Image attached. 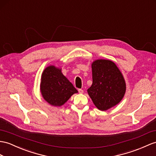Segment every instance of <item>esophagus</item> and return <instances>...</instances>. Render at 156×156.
Here are the masks:
<instances>
[{"label":"esophagus","instance_id":"obj_1","mask_svg":"<svg viewBox=\"0 0 156 156\" xmlns=\"http://www.w3.org/2000/svg\"><path fill=\"white\" fill-rule=\"evenodd\" d=\"M78 91H79V93H80V94H82V93H83V89H78Z\"/></svg>","mask_w":156,"mask_h":156}]
</instances>
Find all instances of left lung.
I'll use <instances>...</instances> for the list:
<instances>
[{
	"mask_svg": "<svg viewBox=\"0 0 156 156\" xmlns=\"http://www.w3.org/2000/svg\"><path fill=\"white\" fill-rule=\"evenodd\" d=\"M91 67L93 84L87 93L98 110L107 111L122 101L126 93V82L119 67L111 60L97 59Z\"/></svg>",
	"mask_w": 156,
	"mask_h": 156,
	"instance_id": "left-lung-1",
	"label": "left lung"
}]
</instances>
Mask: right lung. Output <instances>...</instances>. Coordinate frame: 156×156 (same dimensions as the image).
<instances>
[{
	"instance_id": "1",
	"label": "right lung",
	"mask_w": 156,
	"mask_h": 156,
	"mask_svg": "<svg viewBox=\"0 0 156 156\" xmlns=\"http://www.w3.org/2000/svg\"><path fill=\"white\" fill-rule=\"evenodd\" d=\"M40 92L49 105L61 107L78 91L63 75L61 68L49 66L45 68L41 74Z\"/></svg>"
}]
</instances>
